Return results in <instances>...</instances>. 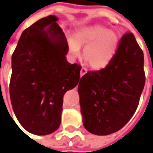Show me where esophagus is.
I'll return each mask as SVG.
<instances>
[{"label": "esophagus", "instance_id": "34e87169", "mask_svg": "<svg viewBox=\"0 0 153 153\" xmlns=\"http://www.w3.org/2000/svg\"><path fill=\"white\" fill-rule=\"evenodd\" d=\"M86 73H87V69L85 68H82L80 69V76L82 77L83 75H85Z\"/></svg>", "mask_w": 153, "mask_h": 153}]
</instances>
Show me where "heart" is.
<instances>
[{
    "instance_id": "b5f03b06",
    "label": "heart",
    "mask_w": 153,
    "mask_h": 153,
    "mask_svg": "<svg viewBox=\"0 0 153 153\" xmlns=\"http://www.w3.org/2000/svg\"><path fill=\"white\" fill-rule=\"evenodd\" d=\"M119 45L115 32L100 26L85 27L76 31L68 39L69 53L73 57L79 55V48H85L83 59L90 68L101 69L111 63Z\"/></svg>"
}]
</instances>
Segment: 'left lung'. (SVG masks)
<instances>
[{"label": "left lung", "instance_id": "8db88e82", "mask_svg": "<svg viewBox=\"0 0 153 153\" xmlns=\"http://www.w3.org/2000/svg\"><path fill=\"white\" fill-rule=\"evenodd\" d=\"M144 56L131 33L120 39L105 68L88 71L79 84L83 124L90 133L118 131L132 117L145 85Z\"/></svg>", "mask_w": 153, "mask_h": 153}]
</instances>
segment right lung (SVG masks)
Wrapping results in <instances>:
<instances>
[{"instance_id":"1","label":"right lung","mask_w":153,"mask_h":153,"mask_svg":"<svg viewBox=\"0 0 153 153\" xmlns=\"http://www.w3.org/2000/svg\"><path fill=\"white\" fill-rule=\"evenodd\" d=\"M58 20L48 16L25 29L11 57L13 111L21 126L38 136L58 130L63 94L80 78V66L66 59L68 45Z\"/></svg>"}]
</instances>
